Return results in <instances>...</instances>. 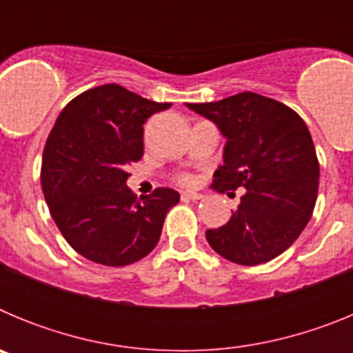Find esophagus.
<instances>
[{
    "mask_svg": "<svg viewBox=\"0 0 353 353\" xmlns=\"http://www.w3.org/2000/svg\"><path fill=\"white\" fill-rule=\"evenodd\" d=\"M203 196L198 194V192H182V199H192V201H198V199H201Z\"/></svg>",
    "mask_w": 353,
    "mask_h": 353,
    "instance_id": "34e87169",
    "label": "esophagus"
}]
</instances>
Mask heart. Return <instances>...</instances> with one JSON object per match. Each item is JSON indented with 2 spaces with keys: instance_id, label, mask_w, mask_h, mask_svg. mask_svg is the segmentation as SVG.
I'll use <instances>...</instances> for the list:
<instances>
[{
  "instance_id": "heart-1",
  "label": "heart",
  "mask_w": 353,
  "mask_h": 353,
  "mask_svg": "<svg viewBox=\"0 0 353 353\" xmlns=\"http://www.w3.org/2000/svg\"><path fill=\"white\" fill-rule=\"evenodd\" d=\"M182 182H183V183H192V179H189V176H185V179H183Z\"/></svg>"
}]
</instances>
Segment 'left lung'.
<instances>
[{
    "label": "left lung",
    "instance_id": "1",
    "mask_svg": "<svg viewBox=\"0 0 353 353\" xmlns=\"http://www.w3.org/2000/svg\"><path fill=\"white\" fill-rule=\"evenodd\" d=\"M187 108L215 123L226 139L212 189H245L230 221L207 230L208 244L239 265L274 260L299 239L316 203L320 166L304 120L252 92Z\"/></svg>",
    "mask_w": 353,
    "mask_h": 353
}]
</instances>
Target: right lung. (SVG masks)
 <instances>
[{
    "label": "right lung",
    "mask_w": 353,
    "mask_h": 353,
    "mask_svg": "<svg viewBox=\"0 0 353 353\" xmlns=\"http://www.w3.org/2000/svg\"><path fill=\"white\" fill-rule=\"evenodd\" d=\"M171 108L120 84H102L68 102L49 134L42 191L72 249L108 267H123L154 251L180 194L159 187L136 198L127 168L143 157V123Z\"/></svg>",
    "instance_id": "right-lung-1"
}]
</instances>
